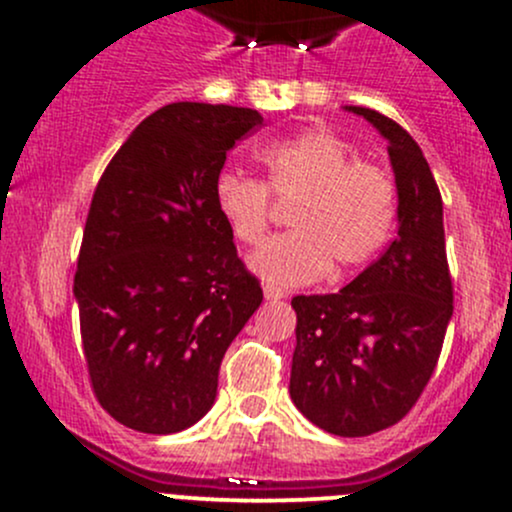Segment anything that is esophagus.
<instances>
[{"label":"esophagus","mask_w":512,"mask_h":512,"mask_svg":"<svg viewBox=\"0 0 512 512\" xmlns=\"http://www.w3.org/2000/svg\"><path fill=\"white\" fill-rule=\"evenodd\" d=\"M262 292H265V299H270V302H277V299L285 297V289H280L275 285H265L262 287Z\"/></svg>","instance_id":"esophagus-1"}]
</instances>
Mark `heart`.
Wrapping results in <instances>:
<instances>
[{"label": "heart", "instance_id": "heart-1", "mask_svg": "<svg viewBox=\"0 0 512 512\" xmlns=\"http://www.w3.org/2000/svg\"><path fill=\"white\" fill-rule=\"evenodd\" d=\"M267 180L240 170L215 178L213 203L240 245H257L270 225V193L294 198L292 230L267 240L250 267L272 285L299 287L369 262L396 225V185L386 170L361 163L359 151L327 128H309L257 151Z\"/></svg>", "mask_w": 512, "mask_h": 512}]
</instances>
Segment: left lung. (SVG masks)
<instances>
[{"label": "left lung", "mask_w": 512, "mask_h": 512, "mask_svg": "<svg viewBox=\"0 0 512 512\" xmlns=\"http://www.w3.org/2000/svg\"><path fill=\"white\" fill-rule=\"evenodd\" d=\"M389 141L399 230L384 255L337 294H299L289 396L314 426L371 436L411 411L441 356L453 314L443 200L421 148L396 121L364 106Z\"/></svg>", "instance_id": "obj_1"}]
</instances>
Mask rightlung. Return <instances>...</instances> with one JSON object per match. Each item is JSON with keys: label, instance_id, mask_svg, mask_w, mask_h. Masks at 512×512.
Returning a JSON list of instances; mask_svg holds the SVG:
<instances>
[{"label": "right lung", "instance_id": "right-lung-1", "mask_svg": "<svg viewBox=\"0 0 512 512\" xmlns=\"http://www.w3.org/2000/svg\"><path fill=\"white\" fill-rule=\"evenodd\" d=\"M262 126L252 108L170 103L103 170L74 277L98 404L141 433L210 411L220 361L262 302L213 203L227 151Z\"/></svg>", "mask_w": 512, "mask_h": 512}]
</instances>
